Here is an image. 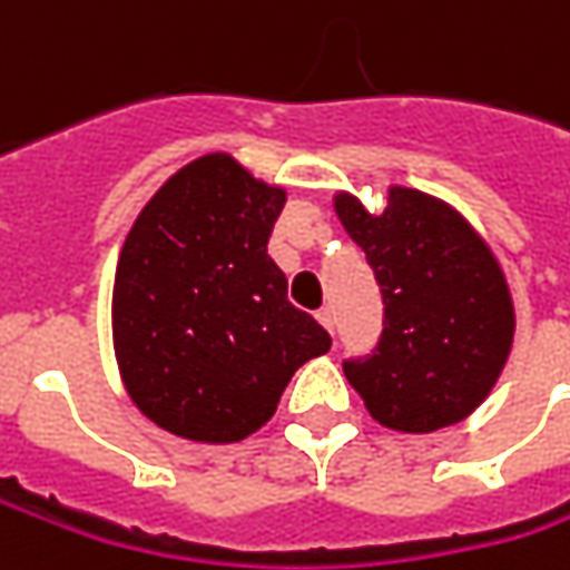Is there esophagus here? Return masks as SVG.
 <instances>
[{
  "label": "esophagus",
  "instance_id": "1",
  "mask_svg": "<svg viewBox=\"0 0 570 570\" xmlns=\"http://www.w3.org/2000/svg\"><path fill=\"white\" fill-rule=\"evenodd\" d=\"M317 320L330 330V336H333V330H336V317H333V311L330 307H323V311H317Z\"/></svg>",
  "mask_w": 570,
  "mask_h": 570
}]
</instances>
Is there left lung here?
<instances>
[{"label":"left lung","mask_w":570,"mask_h":570,"mask_svg":"<svg viewBox=\"0 0 570 570\" xmlns=\"http://www.w3.org/2000/svg\"><path fill=\"white\" fill-rule=\"evenodd\" d=\"M336 212L383 301L377 345L342 362L348 383L396 431L425 434L466 419L514 340V304L492 250L453 208L419 189H390L383 215L342 193Z\"/></svg>","instance_id":"obj_1"}]
</instances>
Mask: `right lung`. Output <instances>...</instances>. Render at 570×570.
I'll use <instances>...</instances> for the list:
<instances>
[{"label":"right lung","mask_w":570,"mask_h":570,"mask_svg":"<svg viewBox=\"0 0 570 570\" xmlns=\"http://www.w3.org/2000/svg\"><path fill=\"white\" fill-rule=\"evenodd\" d=\"M285 193L228 155L177 170L129 230L114 345L132 403L170 434L228 444L273 419L330 333L288 301L266 253Z\"/></svg>","instance_id":"obj_1"}]
</instances>
